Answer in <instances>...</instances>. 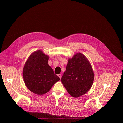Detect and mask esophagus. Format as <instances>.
I'll return each mask as SVG.
<instances>
[{
  "label": "esophagus",
  "mask_w": 123,
  "mask_h": 123,
  "mask_svg": "<svg viewBox=\"0 0 123 123\" xmlns=\"http://www.w3.org/2000/svg\"><path fill=\"white\" fill-rule=\"evenodd\" d=\"M57 75H58V77H59L60 79L61 78V77H62V74H58Z\"/></svg>",
  "instance_id": "obj_1"
}]
</instances>
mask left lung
Wrapping results in <instances>:
<instances>
[{
    "label": "left lung",
    "mask_w": 123,
    "mask_h": 123,
    "mask_svg": "<svg viewBox=\"0 0 123 123\" xmlns=\"http://www.w3.org/2000/svg\"><path fill=\"white\" fill-rule=\"evenodd\" d=\"M94 76L89 60L83 54L77 53L68 60L61 81L68 93L76 98L91 89Z\"/></svg>",
    "instance_id": "1"
}]
</instances>
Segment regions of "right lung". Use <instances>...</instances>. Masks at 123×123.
Returning <instances> with one entry per match:
<instances>
[{"label":"right lung","mask_w":123,"mask_h":123,"mask_svg":"<svg viewBox=\"0 0 123 123\" xmlns=\"http://www.w3.org/2000/svg\"><path fill=\"white\" fill-rule=\"evenodd\" d=\"M49 57L40 50L29 56L23 71V77L28 89L33 93L42 95L48 92L60 80L48 65Z\"/></svg>","instance_id":"1"}]
</instances>
